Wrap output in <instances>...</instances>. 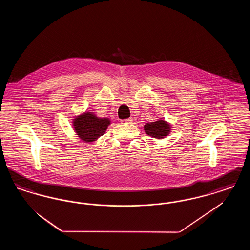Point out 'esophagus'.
Segmentation results:
<instances>
[{
	"label": "esophagus",
	"instance_id": "obj_1",
	"mask_svg": "<svg viewBox=\"0 0 250 250\" xmlns=\"http://www.w3.org/2000/svg\"><path fill=\"white\" fill-rule=\"evenodd\" d=\"M133 119L132 118H128V119L121 120V123L124 125V124H131Z\"/></svg>",
	"mask_w": 250,
	"mask_h": 250
}]
</instances>
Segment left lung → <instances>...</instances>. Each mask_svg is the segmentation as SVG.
<instances>
[{"instance_id": "1", "label": "left lung", "mask_w": 250, "mask_h": 250, "mask_svg": "<svg viewBox=\"0 0 250 250\" xmlns=\"http://www.w3.org/2000/svg\"><path fill=\"white\" fill-rule=\"evenodd\" d=\"M144 130L147 135L156 138V139H163L170 131V125L164 120H158L155 122L147 123L144 125Z\"/></svg>"}]
</instances>
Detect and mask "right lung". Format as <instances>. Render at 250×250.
<instances>
[{
  "label": "right lung",
  "mask_w": 250,
  "mask_h": 250,
  "mask_svg": "<svg viewBox=\"0 0 250 250\" xmlns=\"http://www.w3.org/2000/svg\"><path fill=\"white\" fill-rule=\"evenodd\" d=\"M109 124L107 118H98L92 112H85L74 119L73 126L80 139L93 143L105 134Z\"/></svg>",
  "instance_id": "1"
}]
</instances>
